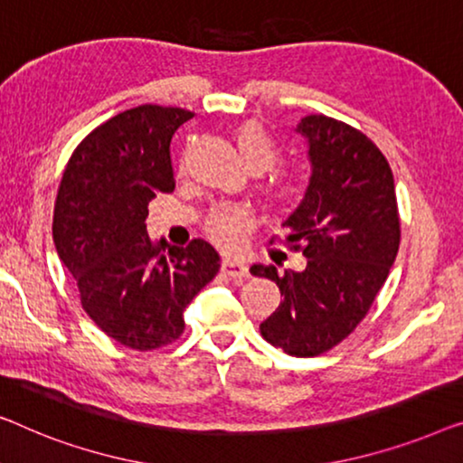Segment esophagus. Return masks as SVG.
<instances>
[{
    "label": "esophagus",
    "mask_w": 463,
    "mask_h": 463,
    "mask_svg": "<svg viewBox=\"0 0 463 463\" xmlns=\"http://www.w3.org/2000/svg\"><path fill=\"white\" fill-rule=\"evenodd\" d=\"M222 272H224V275H229L234 283H243L245 279L250 277V270H247V266L243 262H239V260H232V258L222 260Z\"/></svg>",
    "instance_id": "esophagus-1"
}]
</instances>
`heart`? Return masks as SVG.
<instances>
[{"instance_id":"obj_1","label":"heart","mask_w":463,"mask_h":463,"mask_svg":"<svg viewBox=\"0 0 463 463\" xmlns=\"http://www.w3.org/2000/svg\"><path fill=\"white\" fill-rule=\"evenodd\" d=\"M241 157L253 172H264L281 159V146L264 126L256 121H247L234 132ZM299 193V180L291 172H279L270 182V194L277 201H289ZM203 232L207 239L218 243L224 250H237L245 241V234L253 229L251 212L243 205L220 203L213 205L203 218Z\"/></svg>"}]
</instances>
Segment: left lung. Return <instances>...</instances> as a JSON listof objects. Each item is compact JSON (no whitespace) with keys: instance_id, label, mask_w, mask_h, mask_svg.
I'll return each instance as SVG.
<instances>
[{"instance_id":"left-lung-1","label":"left lung","mask_w":463,"mask_h":463,"mask_svg":"<svg viewBox=\"0 0 463 463\" xmlns=\"http://www.w3.org/2000/svg\"><path fill=\"white\" fill-rule=\"evenodd\" d=\"M308 138L312 175L285 220L302 272L253 264L251 275L281 289L283 302L260 325L262 337L291 356H318L353 334L386 281L401 243L394 178L386 157L361 129L327 115L298 123Z\"/></svg>"}]
</instances>
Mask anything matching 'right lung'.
<instances>
[{"label":"right lung","mask_w":463,"mask_h":463,"mask_svg":"<svg viewBox=\"0 0 463 463\" xmlns=\"http://www.w3.org/2000/svg\"><path fill=\"white\" fill-rule=\"evenodd\" d=\"M191 110L140 104L100 123L71 155L52 234L88 317L115 342L155 350L178 340L184 308L218 275L203 239L186 247L151 241L148 203L175 186L169 145Z\"/></svg>","instance_id":"right-lung-1"}]
</instances>
